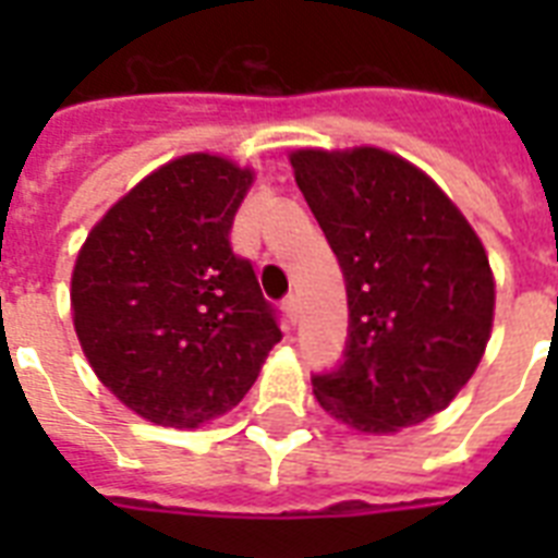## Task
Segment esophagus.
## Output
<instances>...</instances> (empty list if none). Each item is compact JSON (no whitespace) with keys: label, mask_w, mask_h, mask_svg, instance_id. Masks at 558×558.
I'll list each match as a JSON object with an SVG mask.
<instances>
[{"label":"esophagus","mask_w":558,"mask_h":558,"mask_svg":"<svg viewBox=\"0 0 558 558\" xmlns=\"http://www.w3.org/2000/svg\"><path fill=\"white\" fill-rule=\"evenodd\" d=\"M283 315H287V322L295 327V322H298V298L295 295L283 298Z\"/></svg>","instance_id":"1"}]
</instances>
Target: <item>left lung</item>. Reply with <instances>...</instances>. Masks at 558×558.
Returning <instances> with one entry per match:
<instances>
[{
    "mask_svg": "<svg viewBox=\"0 0 558 558\" xmlns=\"http://www.w3.org/2000/svg\"><path fill=\"white\" fill-rule=\"evenodd\" d=\"M292 168L348 287V344L339 365L313 376L318 405L371 434L423 423L458 397L489 341L484 245L399 156L298 150Z\"/></svg>",
    "mask_w": 558,
    "mask_h": 558,
    "instance_id": "1",
    "label": "left lung"
}]
</instances>
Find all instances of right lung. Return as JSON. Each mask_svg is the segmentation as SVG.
Masks as SVG:
<instances>
[{
    "mask_svg": "<svg viewBox=\"0 0 558 558\" xmlns=\"http://www.w3.org/2000/svg\"><path fill=\"white\" fill-rule=\"evenodd\" d=\"M252 170L193 153L138 182L86 236L74 330L98 379L156 425L196 428L248 393L278 310L231 248Z\"/></svg>",
    "mask_w": 558,
    "mask_h": 558,
    "instance_id": "obj_1",
    "label": "right lung"
}]
</instances>
